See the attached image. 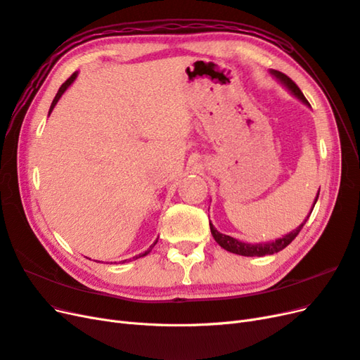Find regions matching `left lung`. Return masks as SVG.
I'll return each mask as SVG.
<instances>
[{
  "instance_id": "1",
  "label": "left lung",
  "mask_w": 360,
  "mask_h": 360,
  "mask_svg": "<svg viewBox=\"0 0 360 360\" xmlns=\"http://www.w3.org/2000/svg\"><path fill=\"white\" fill-rule=\"evenodd\" d=\"M270 73L275 76V78L282 84L285 85L287 89L297 97L299 101H302L304 105L309 106V102L307 101V97L303 96V93L300 91L299 86L296 85V82H294L291 78H288V76L285 73L282 72H278V70H270ZM319 195H320V191L317 193V197H315V201L312 204V209L315 202H317L319 200ZM312 213V210L309 212V214ZM309 214L307 216V219H304L296 230H292L291 233L285 234L284 237L281 238H276L275 242H267V243H245V242H240L237 240V238L231 237V236H226V234H222L216 230V228L213 226V224H210V231H212V236L216 240V243L219 245L221 248H224L225 250H228V252H233V254H237V255H243V257H264V255H271V254H276L279 252V250H282L284 248H287L294 238L297 237V234L300 233V230L303 228V225L307 224Z\"/></svg>"
}]
</instances>
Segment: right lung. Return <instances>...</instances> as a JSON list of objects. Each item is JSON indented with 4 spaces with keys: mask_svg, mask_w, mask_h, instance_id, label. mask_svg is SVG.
I'll use <instances>...</instances> for the list:
<instances>
[{
    "mask_svg": "<svg viewBox=\"0 0 360 360\" xmlns=\"http://www.w3.org/2000/svg\"><path fill=\"white\" fill-rule=\"evenodd\" d=\"M76 76H78V73H76V72H75V73H73V75L70 76V78H69V79H68L66 82H64V84H63V85L60 86V90H58V93L56 94V97H53V101H52V103H51V108H49V114L52 112V110H53V106H56V105H57V102L60 101V97L63 96V93H64V91H66V90L69 89V86L72 85V82H73V81L76 79ZM156 243H158V240H156V242H155L153 245H151V246H150V249H148V250H146V252H144V254H139V255H136V257H134V258L136 259V258H139V257H144V255H147V254L150 252V250H151V249H153V246H155ZM124 261H126V259H124Z\"/></svg>",
    "mask_w": 360,
    "mask_h": 360,
    "instance_id": "right-lung-1",
    "label": "right lung"
}]
</instances>
